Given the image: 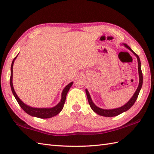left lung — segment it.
I'll list each match as a JSON object with an SVG mask.
<instances>
[{
    "label": "left lung",
    "mask_w": 154,
    "mask_h": 154,
    "mask_svg": "<svg viewBox=\"0 0 154 154\" xmlns=\"http://www.w3.org/2000/svg\"><path fill=\"white\" fill-rule=\"evenodd\" d=\"M123 45L125 46L126 48L128 49L130 51H131L132 53L134 54L136 57L137 60H138V73H139V85L138 87L137 88V89L135 93L134 94V95L132 96V97L130 99V100L126 104H124V106L117 108V109H100V108L97 106L95 104H94L93 102L92 99H91V96L89 94V93L88 92L87 89H85L86 91V94H87V99L88 101H89V105L91 106V109L94 111V112H96L97 114H99V115L100 116H106V117H112V116H116L119 115L121 113H122L124 112H126L128 109H130L131 108L133 104H134V103L136 102V100L137 99V98L138 97L139 93L140 91V89H141L142 86V83H143V75H142V69H141V62H140V57L138 55H137L135 52H134L133 50L130 48L128 45L126 44H123Z\"/></svg>",
    "instance_id": "8db88e82"
}]
</instances>
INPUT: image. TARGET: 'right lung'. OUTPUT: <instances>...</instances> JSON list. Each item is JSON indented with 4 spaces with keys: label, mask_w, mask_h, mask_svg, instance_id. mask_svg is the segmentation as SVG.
<instances>
[{
    "label": "right lung",
    "mask_w": 154,
    "mask_h": 154,
    "mask_svg": "<svg viewBox=\"0 0 154 154\" xmlns=\"http://www.w3.org/2000/svg\"><path fill=\"white\" fill-rule=\"evenodd\" d=\"M17 56L18 55H16V56L14 57L11 65V79H10V84H11L12 92L13 94H14L15 99H16V100H17L19 105L20 106V107L25 111L26 112L32 116L40 118V119H49V118H51L53 116H56L57 114L60 113L61 111V110L63 109L64 104L65 102V99H66L67 94L68 93L70 87L72 86V85H73V82H71L69 84H68L64 88V89L63 91H62V93H61V99L60 100V102L59 103L55 106L52 107V108H48V109L47 108H43V109L41 108V109H38V108H33V107L29 106L26 105V104H24L20 99H19V97L17 96V94H16V92L14 91V87H13L12 68H13V65H14V60H16V58L17 57Z\"/></svg>",
    "instance_id": "1"
}]
</instances>
